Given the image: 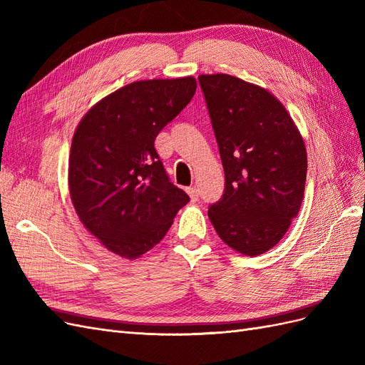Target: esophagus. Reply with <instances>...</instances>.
I'll return each instance as SVG.
<instances>
[{
    "label": "esophagus",
    "instance_id": "esophagus-1",
    "mask_svg": "<svg viewBox=\"0 0 365 365\" xmlns=\"http://www.w3.org/2000/svg\"><path fill=\"white\" fill-rule=\"evenodd\" d=\"M185 192L189 193L192 201H197V196H200V195H197V189H196V187H187Z\"/></svg>",
    "mask_w": 365,
    "mask_h": 365
}]
</instances>
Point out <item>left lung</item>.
<instances>
[{
	"label": "left lung",
	"instance_id": "8db88e82",
	"mask_svg": "<svg viewBox=\"0 0 365 365\" xmlns=\"http://www.w3.org/2000/svg\"><path fill=\"white\" fill-rule=\"evenodd\" d=\"M200 85L225 172V192L208 217L230 248L259 256L279 244L300 212L303 137L264 88L222 73L201 74Z\"/></svg>",
	"mask_w": 365,
	"mask_h": 365
}]
</instances>
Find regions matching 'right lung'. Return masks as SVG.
Instances as JSON below:
<instances>
[{
    "label": "right lung",
    "mask_w": 365,
    "mask_h": 365,
    "mask_svg": "<svg viewBox=\"0 0 365 365\" xmlns=\"http://www.w3.org/2000/svg\"><path fill=\"white\" fill-rule=\"evenodd\" d=\"M195 91L192 76L132 82L77 125L68 158L71 201L86 230L120 257L152 250L190 201L169 181L153 141Z\"/></svg>",
    "instance_id": "add662e5"
}]
</instances>
